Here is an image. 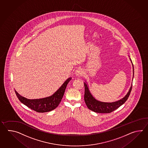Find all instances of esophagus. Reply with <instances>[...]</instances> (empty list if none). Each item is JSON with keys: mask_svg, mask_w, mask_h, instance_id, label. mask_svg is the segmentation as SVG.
Instances as JSON below:
<instances>
[{"mask_svg": "<svg viewBox=\"0 0 148 148\" xmlns=\"http://www.w3.org/2000/svg\"><path fill=\"white\" fill-rule=\"evenodd\" d=\"M75 75H77V76H81V75H84V70H83L82 69L80 68H78L77 69L75 70Z\"/></svg>", "mask_w": 148, "mask_h": 148, "instance_id": "obj_1", "label": "esophagus"}]
</instances>
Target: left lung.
Wrapping results in <instances>:
<instances>
[{"mask_svg": "<svg viewBox=\"0 0 148 148\" xmlns=\"http://www.w3.org/2000/svg\"><path fill=\"white\" fill-rule=\"evenodd\" d=\"M133 66V78L134 77V66L132 63V60L130 58ZM85 86V95H84V100L85 103L87 106L90 110L95 112L96 113H110L112 112L114 110L117 109L119 107L122 105L127 99H128L129 96L131 93L132 90V86L129 89L128 92L125 96L119 101L112 102V103H107V102H103L101 101H98L96 99L91 95L89 91V87L87 82H84Z\"/></svg>", "mask_w": 148, "mask_h": 148, "instance_id": "left-lung-1", "label": "left lung"}]
</instances>
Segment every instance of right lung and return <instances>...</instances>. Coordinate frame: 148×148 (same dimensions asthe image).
Wrapping results in <instances>:
<instances>
[{
    "mask_svg": "<svg viewBox=\"0 0 148 148\" xmlns=\"http://www.w3.org/2000/svg\"><path fill=\"white\" fill-rule=\"evenodd\" d=\"M71 79V77L67 79L53 94L47 97L29 99L20 95L15 90V92L19 101L29 108L39 113L48 112L58 106L63 97L66 86Z\"/></svg>",
    "mask_w": 148,
    "mask_h": 148,
    "instance_id": "add662e5",
    "label": "right lung"
}]
</instances>
